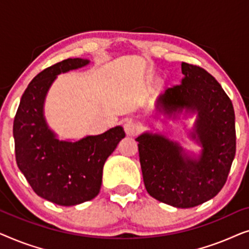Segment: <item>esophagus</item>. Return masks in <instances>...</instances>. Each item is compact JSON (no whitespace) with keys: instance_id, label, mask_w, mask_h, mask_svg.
I'll use <instances>...</instances> for the list:
<instances>
[{"instance_id":"34e87169","label":"esophagus","mask_w":249,"mask_h":249,"mask_svg":"<svg viewBox=\"0 0 249 249\" xmlns=\"http://www.w3.org/2000/svg\"><path fill=\"white\" fill-rule=\"evenodd\" d=\"M124 128L125 134H127V136H130V137H132V136H136L138 134L137 124H136L132 120H129V119H128V120L124 121Z\"/></svg>"}]
</instances>
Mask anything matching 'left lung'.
Wrapping results in <instances>:
<instances>
[{
  "label": "left lung",
  "mask_w": 249,
  "mask_h": 249,
  "mask_svg": "<svg viewBox=\"0 0 249 249\" xmlns=\"http://www.w3.org/2000/svg\"><path fill=\"white\" fill-rule=\"evenodd\" d=\"M183 78L156 101L165 119L196 115L189 138L198 154L159 132L136 138L147 193L168 205L188 209L215 197L227 181L236 154L234 111L230 98L212 74L182 62Z\"/></svg>",
  "instance_id": "obj_1"
}]
</instances>
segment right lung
<instances>
[{"label": "right lung", "mask_w": 249, "mask_h": 249, "mask_svg": "<svg viewBox=\"0 0 249 249\" xmlns=\"http://www.w3.org/2000/svg\"><path fill=\"white\" fill-rule=\"evenodd\" d=\"M89 62L74 57L39 72L22 94L13 122L18 168L37 195L61 206L78 205L98 195L104 163L125 137L124 128L117 125L79 141H60L47 124L44 105L54 80Z\"/></svg>", "instance_id": "right-lung-1"}]
</instances>
